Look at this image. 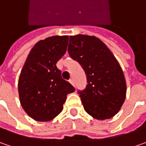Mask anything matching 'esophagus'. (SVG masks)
Instances as JSON below:
<instances>
[{"label":"esophagus","instance_id":"obj_1","mask_svg":"<svg viewBox=\"0 0 146 146\" xmlns=\"http://www.w3.org/2000/svg\"><path fill=\"white\" fill-rule=\"evenodd\" d=\"M69 82H70V83H71V84H72L73 86H74V80L73 79L69 80Z\"/></svg>","mask_w":146,"mask_h":146}]
</instances>
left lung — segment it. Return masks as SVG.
<instances>
[{
	"label": "left lung",
	"instance_id": "obj_1",
	"mask_svg": "<svg viewBox=\"0 0 146 146\" xmlns=\"http://www.w3.org/2000/svg\"><path fill=\"white\" fill-rule=\"evenodd\" d=\"M68 52L85 71L87 84L78 91L84 110L93 117H113L126 98V81L118 62L109 48L94 36H69Z\"/></svg>",
	"mask_w": 146,
	"mask_h": 146
}]
</instances>
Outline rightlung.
Returning a JSON list of instances; mask_svg holds the SVG:
<instances>
[{
    "label": "right lung",
    "instance_id": "1",
    "mask_svg": "<svg viewBox=\"0 0 146 146\" xmlns=\"http://www.w3.org/2000/svg\"><path fill=\"white\" fill-rule=\"evenodd\" d=\"M68 42V36L39 41L23 65L18 85L19 100L24 111L36 121L52 120L63 110L67 95L75 91L56 67L66 52Z\"/></svg>",
    "mask_w": 146,
    "mask_h": 146
}]
</instances>
